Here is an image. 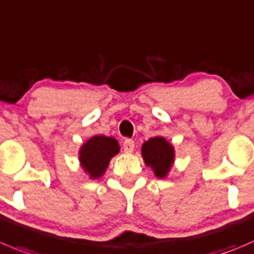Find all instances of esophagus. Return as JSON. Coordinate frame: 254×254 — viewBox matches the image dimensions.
Returning <instances> with one entry per match:
<instances>
[{
	"instance_id": "34e87169",
	"label": "esophagus",
	"mask_w": 254,
	"mask_h": 254,
	"mask_svg": "<svg viewBox=\"0 0 254 254\" xmlns=\"http://www.w3.org/2000/svg\"><path fill=\"white\" fill-rule=\"evenodd\" d=\"M123 147H124L125 152H132V150H134V147H135L134 140L125 139L124 142H123Z\"/></svg>"
}]
</instances>
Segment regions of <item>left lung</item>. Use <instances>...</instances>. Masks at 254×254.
Segmentation results:
<instances>
[{
  "label": "left lung",
  "mask_w": 254,
  "mask_h": 254,
  "mask_svg": "<svg viewBox=\"0 0 254 254\" xmlns=\"http://www.w3.org/2000/svg\"><path fill=\"white\" fill-rule=\"evenodd\" d=\"M142 157L147 166H151L155 175L165 177L174 161V147L161 136L151 137L142 145Z\"/></svg>",
  "instance_id": "left-lung-1"
}]
</instances>
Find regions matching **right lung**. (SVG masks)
Returning a JSON list of instances; mask_svg holds the SVG:
<instances>
[{"mask_svg": "<svg viewBox=\"0 0 254 254\" xmlns=\"http://www.w3.org/2000/svg\"><path fill=\"white\" fill-rule=\"evenodd\" d=\"M118 152L119 145L114 137L97 135L83 145L79 152V160L83 169L90 175V177L97 179L104 174L110 159Z\"/></svg>", "mask_w": 254, "mask_h": 254, "instance_id": "1", "label": "right lung"}]
</instances>
